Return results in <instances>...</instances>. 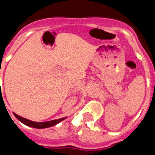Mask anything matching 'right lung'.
<instances>
[{
	"label": "right lung",
	"mask_w": 155,
	"mask_h": 155,
	"mask_svg": "<svg viewBox=\"0 0 155 155\" xmlns=\"http://www.w3.org/2000/svg\"><path fill=\"white\" fill-rule=\"evenodd\" d=\"M13 115L15 116L16 118L20 120L21 122L23 123L24 125L30 126V127L36 128V129H45V128H49L54 126V125H57L59 122H61L62 120H63L66 117L59 118V119H56V120H49V121H44V122H36V121H33V120H28L26 118H24L21 116L16 114L13 113Z\"/></svg>",
	"instance_id": "right-lung-1"
}]
</instances>
